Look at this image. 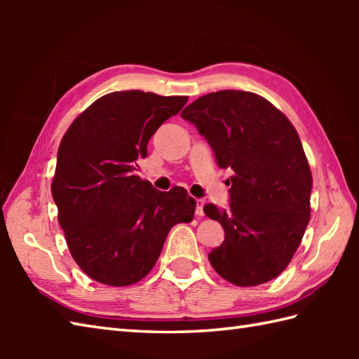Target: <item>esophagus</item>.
I'll list each match as a JSON object with an SVG mask.
<instances>
[{
	"label": "esophagus",
	"mask_w": 359,
	"mask_h": 359,
	"mask_svg": "<svg viewBox=\"0 0 359 359\" xmlns=\"http://www.w3.org/2000/svg\"><path fill=\"white\" fill-rule=\"evenodd\" d=\"M203 205H205V201H203V199H197V201H196V216H197V217L205 216Z\"/></svg>",
	"instance_id": "obj_1"
}]
</instances>
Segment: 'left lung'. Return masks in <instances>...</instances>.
Segmentation results:
<instances>
[{
    "label": "left lung",
    "instance_id": "left-lung-1",
    "mask_svg": "<svg viewBox=\"0 0 359 359\" xmlns=\"http://www.w3.org/2000/svg\"><path fill=\"white\" fill-rule=\"evenodd\" d=\"M180 116L208 140L217 165L234 172L230 207H203L225 231L222 245L208 255L212 269L239 287L278 278L306 233L313 184L292 121L247 90L202 95Z\"/></svg>",
    "mask_w": 359,
    "mask_h": 359
}]
</instances>
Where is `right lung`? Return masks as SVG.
<instances>
[{
    "label": "right lung",
    "mask_w": 359,
    "mask_h": 359,
    "mask_svg": "<svg viewBox=\"0 0 359 359\" xmlns=\"http://www.w3.org/2000/svg\"><path fill=\"white\" fill-rule=\"evenodd\" d=\"M188 97L118 90L72 121L60 143L52 197L74 261L90 279L126 287L156 265L171 228L191 222L184 188L162 193L135 175L148 142Z\"/></svg>",
    "instance_id": "obj_1"
}]
</instances>
